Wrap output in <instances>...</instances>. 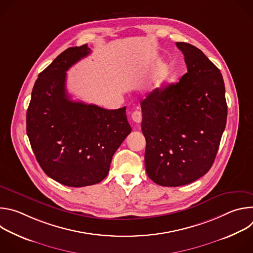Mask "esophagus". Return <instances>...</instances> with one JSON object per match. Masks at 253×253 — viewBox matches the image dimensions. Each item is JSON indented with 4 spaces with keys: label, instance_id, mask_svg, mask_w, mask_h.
Segmentation results:
<instances>
[{
    "label": "esophagus",
    "instance_id": "esophagus-1",
    "mask_svg": "<svg viewBox=\"0 0 253 253\" xmlns=\"http://www.w3.org/2000/svg\"><path fill=\"white\" fill-rule=\"evenodd\" d=\"M131 118L135 123H140L142 121V113L138 110H135L131 114Z\"/></svg>",
    "mask_w": 253,
    "mask_h": 253
}]
</instances>
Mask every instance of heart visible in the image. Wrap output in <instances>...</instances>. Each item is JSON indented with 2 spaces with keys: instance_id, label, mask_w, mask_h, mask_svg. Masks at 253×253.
<instances>
[{
  "instance_id": "obj_1",
  "label": "heart",
  "mask_w": 253,
  "mask_h": 253,
  "mask_svg": "<svg viewBox=\"0 0 253 253\" xmlns=\"http://www.w3.org/2000/svg\"><path fill=\"white\" fill-rule=\"evenodd\" d=\"M169 76V69L168 68H164L162 69L159 73L157 74V76L155 77L154 81H153V85L152 88L153 90H159L162 88L163 84L166 82V80L168 79Z\"/></svg>"
}]
</instances>
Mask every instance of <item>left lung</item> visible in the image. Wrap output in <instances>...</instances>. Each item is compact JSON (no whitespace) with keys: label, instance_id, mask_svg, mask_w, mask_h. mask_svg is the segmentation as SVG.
I'll return each instance as SVG.
<instances>
[{"label":"left lung","instance_id":"1","mask_svg":"<svg viewBox=\"0 0 253 253\" xmlns=\"http://www.w3.org/2000/svg\"><path fill=\"white\" fill-rule=\"evenodd\" d=\"M176 46L187 73L141 103L146 172L153 182L169 187L189 184L209 171L227 118L220 70L195 46Z\"/></svg>","mask_w":253,"mask_h":253}]
</instances>
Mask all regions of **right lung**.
<instances>
[{"label": "right lung", "instance_id": "obj_1", "mask_svg": "<svg viewBox=\"0 0 253 253\" xmlns=\"http://www.w3.org/2000/svg\"><path fill=\"white\" fill-rule=\"evenodd\" d=\"M87 45L61 53L36 81L27 110V135L43 171L69 187L101 182L112 157L130 134L126 107L107 110L72 101L66 72L88 56Z\"/></svg>", "mask_w": 253, "mask_h": 253}]
</instances>
